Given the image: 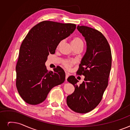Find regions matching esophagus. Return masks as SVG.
Listing matches in <instances>:
<instances>
[{"instance_id":"34e87169","label":"esophagus","mask_w":130,"mask_h":130,"mask_svg":"<svg viewBox=\"0 0 130 130\" xmlns=\"http://www.w3.org/2000/svg\"><path fill=\"white\" fill-rule=\"evenodd\" d=\"M65 74H66V76H65V79H66V81H67V79L68 78V77L69 76V74L67 72L65 73Z\"/></svg>"}]
</instances>
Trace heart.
Wrapping results in <instances>:
<instances>
[{"label": "heart", "instance_id": "1", "mask_svg": "<svg viewBox=\"0 0 130 130\" xmlns=\"http://www.w3.org/2000/svg\"><path fill=\"white\" fill-rule=\"evenodd\" d=\"M61 43V42H60L59 43L58 47L60 46ZM71 43L73 47L80 46V45H82V46H83V42L82 39L80 38L77 37H74L73 38L71 41ZM63 65L66 67L67 69H70L72 65V62L69 60H64L63 61Z\"/></svg>", "mask_w": 130, "mask_h": 130}]
</instances>
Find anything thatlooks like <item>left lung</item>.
Wrapping results in <instances>:
<instances>
[{
  "instance_id": "8db88e82",
  "label": "left lung",
  "mask_w": 130,
  "mask_h": 130,
  "mask_svg": "<svg viewBox=\"0 0 130 130\" xmlns=\"http://www.w3.org/2000/svg\"><path fill=\"white\" fill-rule=\"evenodd\" d=\"M84 37L87 50L82 58L79 75L85 77L80 86L74 76L67 81L75 87V91L67 96V105L78 113H87L93 110L100 103L108 86L111 66V53L109 44L104 36L98 30L86 26H77Z\"/></svg>"
}]
</instances>
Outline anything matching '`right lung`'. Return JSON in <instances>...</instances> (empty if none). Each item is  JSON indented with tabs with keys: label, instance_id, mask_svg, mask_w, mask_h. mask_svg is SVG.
Segmentation results:
<instances>
[{
	"label": "right lung",
	"instance_id": "right-lung-1",
	"mask_svg": "<svg viewBox=\"0 0 130 130\" xmlns=\"http://www.w3.org/2000/svg\"><path fill=\"white\" fill-rule=\"evenodd\" d=\"M75 29L74 24L44 21L27 33L20 47L16 66V88L26 103H42L53 88L65 81V73L60 67L48 71L45 63L50 54L55 53L59 42Z\"/></svg>",
	"mask_w": 130,
	"mask_h": 130
}]
</instances>
